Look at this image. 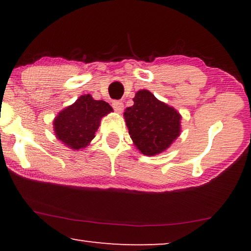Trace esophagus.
<instances>
[{"mask_svg":"<svg viewBox=\"0 0 251 251\" xmlns=\"http://www.w3.org/2000/svg\"><path fill=\"white\" fill-rule=\"evenodd\" d=\"M112 106H113V108H114L115 111L118 112V113H121V112L123 111V107H125V105H123V102L120 101V100L113 101Z\"/></svg>","mask_w":251,"mask_h":251,"instance_id":"34e87169","label":"esophagus"}]
</instances>
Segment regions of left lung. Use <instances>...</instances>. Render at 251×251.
Wrapping results in <instances>:
<instances>
[{"label": "left lung", "mask_w": 251, "mask_h": 251, "mask_svg": "<svg viewBox=\"0 0 251 251\" xmlns=\"http://www.w3.org/2000/svg\"><path fill=\"white\" fill-rule=\"evenodd\" d=\"M123 116L133 144L147 156L164 152L180 135L179 113L149 90L136 92Z\"/></svg>", "instance_id": "1"}]
</instances>
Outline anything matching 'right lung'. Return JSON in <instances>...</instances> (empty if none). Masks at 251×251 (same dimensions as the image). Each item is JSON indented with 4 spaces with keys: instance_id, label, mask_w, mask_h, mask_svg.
Returning a JSON list of instances; mask_svg holds the SVG:
<instances>
[{
    "instance_id": "obj_1",
    "label": "right lung",
    "mask_w": 251,
    "mask_h": 251,
    "mask_svg": "<svg viewBox=\"0 0 251 251\" xmlns=\"http://www.w3.org/2000/svg\"><path fill=\"white\" fill-rule=\"evenodd\" d=\"M112 111L108 102L95 100L91 95H83L56 116L53 120L54 133L70 149H84L95 138L102 116Z\"/></svg>"
}]
</instances>
